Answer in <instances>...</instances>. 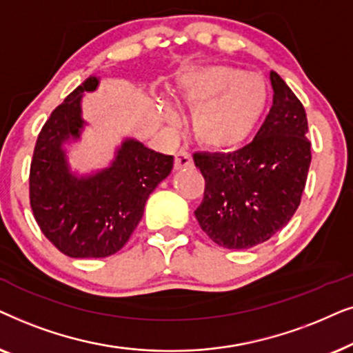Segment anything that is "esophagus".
I'll use <instances>...</instances> for the list:
<instances>
[{"mask_svg": "<svg viewBox=\"0 0 353 353\" xmlns=\"http://www.w3.org/2000/svg\"><path fill=\"white\" fill-rule=\"evenodd\" d=\"M194 166V159H192V154L185 150H179L176 153V158H174V168L176 169H185Z\"/></svg>", "mask_w": 353, "mask_h": 353, "instance_id": "1", "label": "esophagus"}]
</instances>
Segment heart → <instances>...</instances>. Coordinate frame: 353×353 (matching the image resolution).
<instances>
[{
  "instance_id": "obj_1",
  "label": "heart",
  "mask_w": 353,
  "mask_h": 353,
  "mask_svg": "<svg viewBox=\"0 0 353 353\" xmlns=\"http://www.w3.org/2000/svg\"><path fill=\"white\" fill-rule=\"evenodd\" d=\"M182 97L195 111L196 139L208 148L229 152L255 132L268 105V87L260 75L232 65H208L182 79Z\"/></svg>"
}]
</instances>
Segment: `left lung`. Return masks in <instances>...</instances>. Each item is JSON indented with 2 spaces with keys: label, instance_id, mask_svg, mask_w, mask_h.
I'll return each mask as SVG.
<instances>
[{
  "label": "left lung",
  "instance_id": "left-lung-1",
  "mask_svg": "<svg viewBox=\"0 0 353 353\" xmlns=\"http://www.w3.org/2000/svg\"><path fill=\"white\" fill-rule=\"evenodd\" d=\"M271 85L272 106L250 143L234 153L194 154L205 177L195 218L211 241L229 250L256 247L281 231L307 182V112L279 74L271 72Z\"/></svg>",
  "mask_w": 353,
  "mask_h": 353
}]
</instances>
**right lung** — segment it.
Instances as JSON below:
<instances>
[{
	"instance_id": "add662e5",
	"label": "right lung",
	"mask_w": 353,
	"mask_h": 353,
	"mask_svg": "<svg viewBox=\"0 0 353 353\" xmlns=\"http://www.w3.org/2000/svg\"><path fill=\"white\" fill-rule=\"evenodd\" d=\"M87 79L54 108L37 139L29 174L30 208L40 231L70 258L114 255L132 236L145 203L172 169L174 158L128 140L111 168L87 179L69 172L61 143L79 137L81 98L95 90Z\"/></svg>"
}]
</instances>
